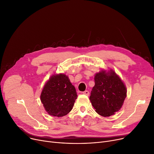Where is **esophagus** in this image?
I'll use <instances>...</instances> for the list:
<instances>
[{"instance_id":"obj_1","label":"esophagus","mask_w":154,"mask_h":154,"mask_svg":"<svg viewBox=\"0 0 154 154\" xmlns=\"http://www.w3.org/2000/svg\"><path fill=\"white\" fill-rule=\"evenodd\" d=\"M82 94H85L86 96H89V92L88 91H85L84 92H82Z\"/></svg>"}]
</instances>
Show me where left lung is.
<instances>
[{
	"instance_id": "obj_1",
	"label": "left lung",
	"mask_w": 154,
	"mask_h": 154,
	"mask_svg": "<svg viewBox=\"0 0 154 154\" xmlns=\"http://www.w3.org/2000/svg\"><path fill=\"white\" fill-rule=\"evenodd\" d=\"M95 85L89 97L99 115L108 117L115 114L123 104L126 88L122 79L112 69L101 70L94 76Z\"/></svg>"
}]
</instances>
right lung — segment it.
Segmentation results:
<instances>
[{
	"instance_id": "1",
	"label": "right lung",
	"mask_w": 154,
	"mask_h": 154,
	"mask_svg": "<svg viewBox=\"0 0 154 154\" xmlns=\"http://www.w3.org/2000/svg\"><path fill=\"white\" fill-rule=\"evenodd\" d=\"M77 95L75 87L63 73L52 75L43 87L40 99L48 114L62 117L72 109Z\"/></svg>"
}]
</instances>
